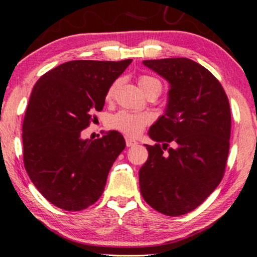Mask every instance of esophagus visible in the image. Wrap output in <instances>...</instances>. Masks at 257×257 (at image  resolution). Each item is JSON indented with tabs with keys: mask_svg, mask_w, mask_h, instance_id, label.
<instances>
[{
	"mask_svg": "<svg viewBox=\"0 0 257 257\" xmlns=\"http://www.w3.org/2000/svg\"><path fill=\"white\" fill-rule=\"evenodd\" d=\"M125 141H126V146H127V147H135L138 145L137 141L131 139V138H126Z\"/></svg>",
	"mask_w": 257,
	"mask_h": 257,
	"instance_id": "obj_1",
	"label": "esophagus"
}]
</instances>
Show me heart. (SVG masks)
Listing matches in <instances>:
<instances>
[{
	"label": "heart",
	"mask_w": 257,
	"mask_h": 257,
	"mask_svg": "<svg viewBox=\"0 0 257 257\" xmlns=\"http://www.w3.org/2000/svg\"><path fill=\"white\" fill-rule=\"evenodd\" d=\"M141 90L145 92V95L151 91H159L161 92L162 85L161 82L158 79L150 75H141L138 80ZM118 85H119V80H116L114 82L110 85L106 92V98L111 99L114 96ZM152 118L150 114L147 113H138V112H131V111L121 110L114 113L113 116L110 117L109 125L111 128L117 130V131L122 132L126 136L130 137H137L139 136L141 132L144 131L145 126L150 124Z\"/></svg>",
	"instance_id": "1"
}]
</instances>
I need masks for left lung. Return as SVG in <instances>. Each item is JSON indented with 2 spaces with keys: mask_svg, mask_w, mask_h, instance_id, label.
Returning <instances> with one entry per match:
<instances>
[{
  "mask_svg": "<svg viewBox=\"0 0 257 257\" xmlns=\"http://www.w3.org/2000/svg\"><path fill=\"white\" fill-rule=\"evenodd\" d=\"M144 65L168 81L170 89L165 113L148 131L156 144L146 145L140 192L154 210L177 217L199 206L224 176L229 103L220 82L190 59L145 60ZM170 142L175 149L168 148Z\"/></svg>",
  "mask_w": 257,
  "mask_h": 257,
  "instance_id": "obj_1",
  "label": "left lung"
}]
</instances>
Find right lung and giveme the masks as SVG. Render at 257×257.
I'll list each match as a JSON object with an SVG mask.
<instances>
[{
	"mask_svg": "<svg viewBox=\"0 0 257 257\" xmlns=\"http://www.w3.org/2000/svg\"><path fill=\"white\" fill-rule=\"evenodd\" d=\"M122 61L74 60L44 74L33 87L23 121L24 167L38 191L67 211L87 209L102 196L125 148L119 132L81 139L102 111L107 89L127 68Z\"/></svg>",
	"mask_w": 257,
	"mask_h": 257,
	"instance_id": "add662e5",
	"label": "right lung"
}]
</instances>
